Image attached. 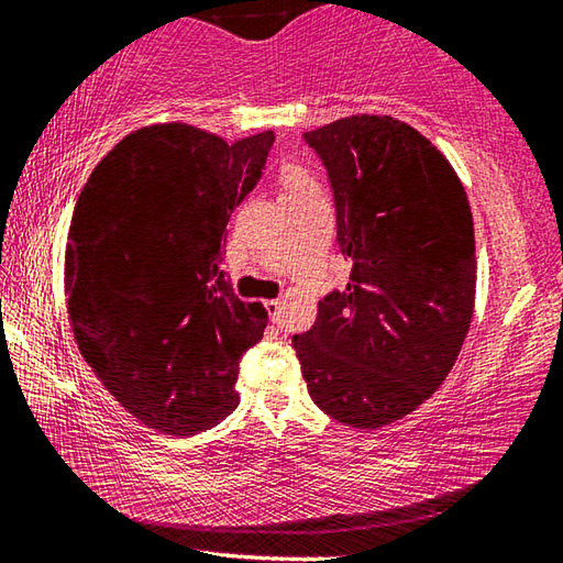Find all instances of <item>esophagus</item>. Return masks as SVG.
<instances>
[{
	"label": "esophagus",
	"instance_id": "34e87169",
	"mask_svg": "<svg viewBox=\"0 0 563 563\" xmlns=\"http://www.w3.org/2000/svg\"><path fill=\"white\" fill-rule=\"evenodd\" d=\"M265 310H268V318L273 322H278L280 312H283V302L280 300H265Z\"/></svg>",
	"mask_w": 563,
	"mask_h": 563
}]
</instances>
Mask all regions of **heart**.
<instances>
[{
	"label": "heart",
	"instance_id": "b5f03b06",
	"mask_svg": "<svg viewBox=\"0 0 563 563\" xmlns=\"http://www.w3.org/2000/svg\"><path fill=\"white\" fill-rule=\"evenodd\" d=\"M283 180H285V186H288V190L290 188H302V186H312V178L305 174L302 168H298V166H290L288 170H285L283 174Z\"/></svg>",
	"mask_w": 563,
	"mask_h": 563
}]
</instances>
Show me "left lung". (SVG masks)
<instances>
[{
  "mask_svg": "<svg viewBox=\"0 0 563 563\" xmlns=\"http://www.w3.org/2000/svg\"><path fill=\"white\" fill-rule=\"evenodd\" d=\"M302 141L325 166L352 273L292 347L312 402L375 430L422 405L460 355L476 290L470 201L450 161L393 117H347Z\"/></svg>",
  "mask_w": 563,
  "mask_h": 563,
  "instance_id": "left-lung-1",
  "label": "left lung"
}]
</instances>
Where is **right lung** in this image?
<instances>
[{
  "mask_svg": "<svg viewBox=\"0 0 563 563\" xmlns=\"http://www.w3.org/2000/svg\"><path fill=\"white\" fill-rule=\"evenodd\" d=\"M273 131L225 144L188 123L139 129L76 201L64 288L76 345L103 387L158 432L188 437L238 407L241 360L268 325L223 271L235 206Z\"/></svg>",
  "mask_w": 563,
  "mask_h": 563,
  "instance_id": "add662e5",
  "label": "right lung"
}]
</instances>
